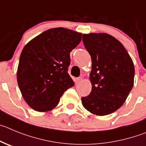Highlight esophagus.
<instances>
[{"instance_id": "obj_1", "label": "esophagus", "mask_w": 146, "mask_h": 146, "mask_svg": "<svg viewBox=\"0 0 146 146\" xmlns=\"http://www.w3.org/2000/svg\"><path fill=\"white\" fill-rule=\"evenodd\" d=\"M81 81H82V78H81V77H79V78H77L76 79V83H80Z\"/></svg>"}]
</instances>
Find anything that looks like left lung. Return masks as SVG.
Segmentation results:
<instances>
[{
  "label": "left lung",
  "mask_w": 146,
  "mask_h": 146,
  "mask_svg": "<svg viewBox=\"0 0 146 146\" xmlns=\"http://www.w3.org/2000/svg\"><path fill=\"white\" fill-rule=\"evenodd\" d=\"M84 45L92 57L91 93L81 98L90 113L108 115L121 107L134 84L135 68L120 41L107 33L83 34Z\"/></svg>",
  "instance_id": "left-lung-1"
}]
</instances>
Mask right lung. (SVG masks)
Segmentation results:
<instances>
[{"label":"right lung","instance_id":"1","mask_svg":"<svg viewBox=\"0 0 146 146\" xmlns=\"http://www.w3.org/2000/svg\"><path fill=\"white\" fill-rule=\"evenodd\" d=\"M82 34L63 28L49 29L24 47L17 69V83L22 97L38 112L54 108L67 89L74 86L68 73L70 53Z\"/></svg>","mask_w":146,"mask_h":146}]
</instances>
